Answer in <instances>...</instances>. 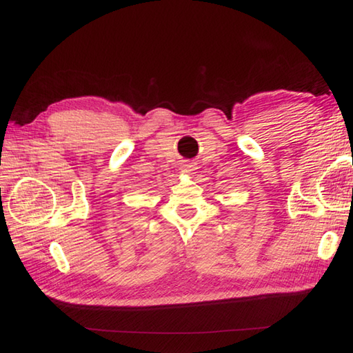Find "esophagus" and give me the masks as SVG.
Returning a JSON list of instances; mask_svg holds the SVG:
<instances>
[{"label":"esophagus","mask_w":353,"mask_h":353,"mask_svg":"<svg viewBox=\"0 0 353 353\" xmlns=\"http://www.w3.org/2000/svg\"><path fill=\"white\" fill-rule=\"evenodd\" d=\"M182 170L185 171V173L192 174L194 170H195V164H194V162H183V164H182Z\"/></svg>","instance_id":"esophagus-1"}]
</instances>
